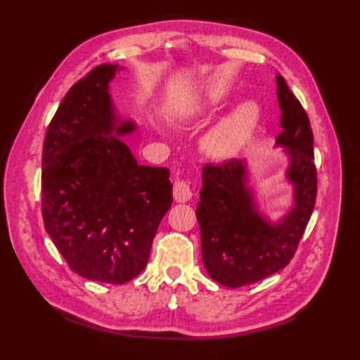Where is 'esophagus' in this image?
<instances>
[{"instance_id": "esophagus-1", "label": "esophagus", "mask_w": 360, "mask_h": 360, "mask_svg": "<svg viewBox=\"0 0 360 360\" xmlns=\"http://www.w3.org/2000/svg\"><path fill=\"white\" fill-rule=\"evenodd\" d=\"M192 187H190V182L186 179H178L174 181L173 184V196L178 202H186L192 198Z\"/></svg>"}]
</instances>
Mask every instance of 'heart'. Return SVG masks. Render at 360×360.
<instances>
[{
  "instance_id": "obj_1",
  "label": "heart",
  "mask_w": 360,
  "mask_h": 360,
  "mask_svg": "<svg viewBox=\"0 0 360 360\" xmlns=\"http://www.w3.org/2000/svg\"><path fill=\"white\" fill-rule=\"evenodd\" d=\"M257 111L252 105H244L231 119L224 120L207 137V148L217 156H229L248 139L255 125Z\"/></svg>"
}]
</instances>
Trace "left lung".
<instances>
[{
	"mask_svg": "<svg viewBox=\"0 0 360 360\" xmlns=\"http://www.w3.org/2000/svg\"><path fill=\"white\" fill-rule=\"evenodd\" d=\"M281 110L277 142L288 147V176L295 186V205L278 224L258 215L246 182V165L231 159L202 167L201 201L196 218L201 229L202 263L210 277L241 288L278 272L292 259L312 215L317 196L314 136L300 101L277 75Z\"/></svg>",
	"mask_w": 360,
	"mask_h": 360,
	"instance_id": "left-lung-1",
	"label": "left lung"
}]
</instances>
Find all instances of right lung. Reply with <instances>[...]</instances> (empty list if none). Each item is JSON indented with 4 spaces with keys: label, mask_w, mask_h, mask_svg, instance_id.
<instances>
[{
    "label": "right lung",
    "mask_w": 360,
    "mask_h": 360,
    "mask_svg": "<svg viewBox=\"0 0 360 360\" xmlns=\"http://www.w3.org/2000/svg\"><path fill=\"white\" fill-rule=\"evenodd\" d=\"M117 65L75 82L46 129L41 215L46 232L80 277L124 285L147 266L160 219L173 202L170 172L139 165L119 136L134 129L112 112Z\"/></svg>",
    "instance_id": "add662e5"
}]
</instances>
